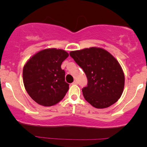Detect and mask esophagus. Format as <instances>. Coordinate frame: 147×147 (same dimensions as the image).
<instances>
[{
  "label": "esophagus",
  "mask_w": 147,
  "mask_h": 147,
  "mask_svg": "<svg viewBox=\"0 0 147 147\" xmlns=\"http://www.w3.org/2000/svg\"><path fill=\"white\" fill-rule=\"evenodd\" d=\"M72 84H78V81L75 80L73 82H72Z\"/></svg>",
  "instance_id": "obj_1"
}]
</instances>
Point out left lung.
I'll use <instances>...</instances> for the list:
<instances>
[{
  "label": "left lung",
  "instance_id": "8db88e82",
  "mask_svg": "<svg viewBox=\"0 0 147 147\" xmlns=\"http://www.w3.org/2000/svg\"><path fill=\"white\" fill-rule=\"evenodd\" d=\"M69 55L85 73L87 86L83 96L94 107L103 109L120 98L124 87V75L117 60L107 50L90 47L71 51Z\"/></svg>",
  "mask_w": 147,
  "mask_h": 147
}]
</instances>
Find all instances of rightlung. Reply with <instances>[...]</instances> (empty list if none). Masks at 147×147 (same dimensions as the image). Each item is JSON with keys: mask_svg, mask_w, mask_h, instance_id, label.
Listing matches in <instances>:
<instances>
[{"mask_svg": "<svg viewBox=\"0 0 147 147\" xmlns=\"http://www.w3.org/2000/svg\"><path fill=\"white\" fill-rule=\"evenodd\" d=\"M68 56L61 49H45L34 55L24 65L25 88L35 102L50 107L64 98L69 84L65 81V72L61 65Z\"/></svg>", "mask_w": 147, "mask_h": 147, "instance_id": "right-lung-1", "label": "right lung"}]
</instances>
